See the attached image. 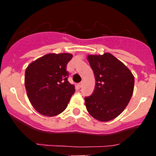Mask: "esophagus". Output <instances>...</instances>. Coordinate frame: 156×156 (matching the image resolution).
Returning a JSON list of instances; mask_svg holds the SVG:
<instances>
[{
    "instance_id": "esophagus-1",
    "label": "esophagus",
    "mask_w": 156,
    "mask_h": 156,
    "mask_svg": "<svg viewBox=\"0 0 156 156\" xmlns=\"http://www.w3.org/2000/svg\"><path fill=\"white\" fill-rule=\"evenodd\" d=\"M83 86V83L81 82V83H80L79 84H78V87H81Z\"/></svg>"
}]
</instances>
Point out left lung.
<instances>
[{"label": "left lung", "mask_w": 156, "mask_h": 156, "mask_svg": "<svg viewBox=\"0 0 156 156\" xmlns=\"http://www.w3.org/2000/svg\"><path fill=\"white\" fill-rule=\"evenodd\" d=\"M87 59L94 74V92L85 98V105L92 117L101 122L116 118L131 98L134 77L130 70L108 52L89 55Z\"/></svg>", "instance_id": "obj_1"}]
</instances>
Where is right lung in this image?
Wrapping results in <instances>:
<instances>
[{
    "mask_svg": "<svg viewBox=\"0 0 156 156\" xmlns=\"http://www.w3.org/2000/svg\"><path fill=\"white\" fill-rule=\"evenodd\" d=\"M73 58L69 53H49L32 62L25 72V87L30 103L45 116L62 113L75 92L67 80L66 65Z\"/></svg>",
    "mask_w": 156,
    "mask_h": 156,
    "instance_id": "1",
    "label": "right lung"
}]
</instances>
